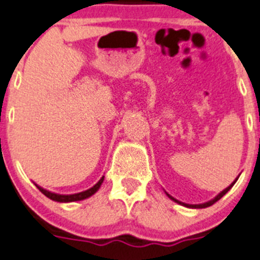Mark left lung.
I'll list each match as a JSON object with an SVG mask.
<instances>
[{"instance_id": "left-lung-1", "label": "left lung", "mask_w": 260, "mask_h": 260, "mask_svg": "<svg viewBox=\"0 0 260 260\" xmlns=\"http://www.w3.org/2000/svg\"><path fill=\"white\" fill-rule=\"evenodd\" d=\"M236 181H237V178L235 179L234 182H232V183H231V185L229 186V187L224 188V190H223L222 192H220V193H218V195L215 196L214 199H212V200H210V201H208V203H204V204H195V205H192V204H185V203H181V201L176 200V199L172 198V196H171V195H168V193H167V195H168L169 198L172 199V200L176 201V203H178V204H181V205H183V207H187V208H195V209H201V208H208V207H210V205H213V204H214V203H217V201L219 200V199L222 198V196H224L225 193H227V192H229L230 190H231V187H232V186L235 185V183H236Z\"/></svg>"}]
</instances>
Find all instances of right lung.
<instances>
[{
	"label": "right lung",
	"mask_w": 260,
	"mask_h": 260,
	"mask_svg": "<svg viewBox=\"0 0 260 260\" xmlns=\"http://www.w3.org/2000/svg\"><path fill=\"white\" fill-rule=\"evenodd\" d=\"M103 182H104V177H101L100 181L97 182V183L93 186V187L88 188V190L83 191V192L73 193V195H60V193H55V192H51V191L45 190V188H42V187H41V186H38V185H36V186H37V188L41 191V192L43 193V195L47 196V198L51 199V200L59 201V203H72V201L84 200V199H87V198H89V196L93 195V193L96 192V191L99 190V188H100V186L103 185Z\"/></svg>",
	"instance_id": "right-lung-1"
}]
</instances>
